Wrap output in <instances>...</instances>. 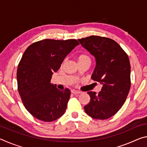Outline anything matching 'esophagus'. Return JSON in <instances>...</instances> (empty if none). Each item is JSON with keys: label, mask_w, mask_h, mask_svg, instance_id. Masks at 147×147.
Segmentation results:
<instances>
[{"label": "esophagus", "mask_w": 147, "mask_h": 147, "mask_svg": "<svg viewBox=\"0 0 147 147\" xmlns=\"http://www.w3.org/2000/svg\"><path fill=\"white\" fill-rule=\"evenodd\" d=\"M71 93H73L74 94H80L81 93V91H76V90H72L71 91Z\"/></svg>", "instance_id": "34e87169"}]
</instances>
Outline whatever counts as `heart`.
I'll list each match as a JSON object with an SVG mask.
<instances>
[{"instance_id":"obj_1","label":"heart","mask_w":147,"mask_h":147,"mask_svg":"<svg viewBox=\"0 0 147 147\" xmlns=\"http://www.w3.org/2000/svg\"><path fill=\"white\" fill-rule=\"evenodd\" d=\"M78 61H91V58L88 54H82L78 57Z\"/></svg>"}]
</instances>
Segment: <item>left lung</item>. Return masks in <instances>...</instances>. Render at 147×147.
<instances>
[{
  "mask_svg": "<svg viewBox=\"0 0 147 147\" xmlns=\"http://www.w3.org/2000/svg\"><path fill=\"white\" fill-rule=\"evenodd\" d=\"M78 40L95 58L91 79L102 85L98 94L88 92L90 101L84 106V110L93 119H107L121 108L129 93L131 83L128 56L111 39L91 36Z\"/></svg>",
  "mask_w": 147,
  "mask_h": 147,
  "instance_id": "left-lung-1",
  "label": "left lung"
}]
</instances>
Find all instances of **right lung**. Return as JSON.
Segmentation results:
<instances>
[{
  "mask_svg": "<svg viewBox=\"0 0 147 147\" xmlns=\"http://www.w3.org/2000/svg\"><path fill=\"white\" fill-rule=\"evenodd\" d=\"M78 45L76 39H46L32 43L24 51L17 67V86L24 107L34 117L52 122L65 112L71 91L59 90L51 80Z\"/></svg>",
  "mask_w": 147,
  "mask_h": 147,
  "instance_id": "1",
  "label": "right lung"
}]
</instances>
